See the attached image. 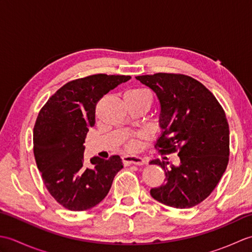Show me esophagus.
<instances>
[{
	"mask_svg": "<svg viewBox=\"0 0 252 252\" xmlns=\"http://www.w3.org/2000/svg\"><path fill=\"white\" fill-rule=\"evenodd\" d=\"M122 162L125 165H130V164L143 165L145 164V160L138 156H125L122 157Z\"/></svg>",
	"mask_w": 252,
	"mask_h": 252,
	"instance_id": "obj_1",
	"label": "esophagus"
}]
</instances>
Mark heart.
<instances>
[{
	"label": "heart",
	"instance_id": "heart-1",
	"mask_svg": "<svg viewBox=\"0 0 252 252\" xmlns=\"http://www.w3.org/2000/svg\"><path fill=\"white\" fill-rule=\"evenodd\" d=\"M145 98L152 99L151 94H149L148 91L145 89H140V88L131 89V90H127L125 93V99H145ZM126 147L127 149H130V151H133V149L136 148V144L135 142H130L126 145Z\"/></svg>",
	"mask_w": 252,
	"mask_h": 252
}]
</instances>
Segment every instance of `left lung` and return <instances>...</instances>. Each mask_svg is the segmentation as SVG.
<instances>
[{
  "mask_svg": "<svg viewBox=\"0 0 252 252\" xmlns=\"http://www.w3.org/2000/svg\"><path fill=\"white\" fill-rule=\"evenodd\" d=\"M156 93L160 103V127L156 148L178 152L179 165L152 160L165 173V182L151 189L157 201L189 209L203 201L225 172L229 156V129L225 112L210 91L194 78L180 73L136 77Z\"/></svg>",
  "mask_w": 252,
  "mask_h": 252,
  "instance_id": "left-lung-1",
  "label": "left lung"
}]
</instances>
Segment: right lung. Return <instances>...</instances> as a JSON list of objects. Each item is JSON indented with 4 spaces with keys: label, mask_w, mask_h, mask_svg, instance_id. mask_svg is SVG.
<instances>
[{
    "label": "right lung",
    "mask_w": 252,
    "mask_h": 252,
    "mask_svg": "<svg viewBox=\"0 0 252 252\" xmlns=\"http://www.w3.org/2000/svg\"><path fill=\"white\" fill-rule=\"evenodd\" d=\"M130 79L98 73L72 80L56 91L37 115L33 127L37 169L50 194L68 210L84 211L98 205L123 168L118 155L108 160L93 157V168H85L83 143L95 125L98 100Z\"/></svg>",
    "instance_id": "right-lung-1"
}]
</instances>
